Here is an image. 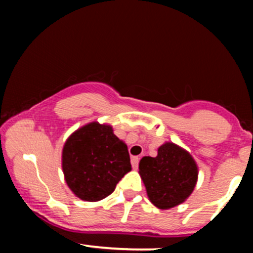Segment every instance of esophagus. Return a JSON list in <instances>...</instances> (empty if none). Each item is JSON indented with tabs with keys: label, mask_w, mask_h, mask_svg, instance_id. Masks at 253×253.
<instances>
[{
	"label": "esophagus",
	"mask_w": 253,
	"mask_h": 253,
	"mask_svg": "<svg viewBox=\"0 0 253 253\" xmlns=\"http://www.w3.org/2000/svg\"><path fill=\"white\" fill-rule=\"evenodd\" d=\"M130 163H132L133 169H138V164H139L138 157H132V159H130Z\"/></svg>",
	"instance_id": "obj_1"
}]
</instances>
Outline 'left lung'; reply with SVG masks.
I'll return each mask as SVG.
<instances>
[{"label": "left lung", "instance_id": "left-lung-1", "mask_svg": "<svg viewBox=\"0 0 253 253\" xmlns=\"http://www.w3.org/2000/svg\"><path fill=\"white\" fill-rule=\"evenodd\" d=\"M150 201L159 210L181 205L190 196L199 169L188 151L173 143L159 146L157 157H143L139 163Z\"/></svg>", "mask_w": 253, "mask_h": 253}]
</instances>
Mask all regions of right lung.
I'll return each instance as SVG.
<instances>
[{
    "mask_svg": "<svg viewBox=\"0 0 253 253\" xmlns=\"http://www.w3.org/2000/svg\"><path fill=\"white\" fill-rule=\"evenodd\" d=\"M65 182L83 201L96 202L113 191L132 170L127 145L110 125L86 124L66 139L62 152Z\"/></svg>",
    "mask_w": 253,
    "mask_h": 253,
    "instance_id": "obj_1",
    "label": "right lung"
}]
</instances>
